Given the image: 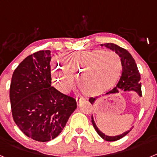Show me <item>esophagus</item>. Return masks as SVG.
I'll list each match as a JSON object with an SVG mask.
<instances>
[{
	"mask_svg": "<svg viewBox=\"0 0 157 157\" xmlns=\"http://www.w3.org/2000/svg\"><path fill=\"white\" fill-rule=\"evenodd\" d=\"M86 101V98H82V97H81V98H76V102H77V105H78L80 102H82V101Z\"/></svg>",
	"mask_w": 157,
	"mask_h": 157,
	"instance_id": "1",
	"label": "esophagus"
}]
</instances>
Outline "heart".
<instances>
[{
	"mask_svg": "<svg viewBox=\"0 0 157 157\" xmlns=\"http://www.w3.org/2000/svg\"><path fill=\"white\" fill-rule=\"evenodd\" d=\"M62 67L54 63L52 75L61 92L67 94L75 83L87 94L96 95L114 85L122 70L121 58L114 52L101 49L67 52L62 55Z\"/></svg>",
	"mask_w": 157,
	"mask_h": 157,
	"instance_id": "1",
	"label": "heart"
}]
</instances>
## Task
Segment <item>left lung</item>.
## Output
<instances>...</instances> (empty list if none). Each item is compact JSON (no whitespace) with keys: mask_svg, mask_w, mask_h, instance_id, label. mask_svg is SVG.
Returning a JSON list of instances; mask_svg holds the SVG:
<instances>
[{"mask_svg":"<svg viewBox=\"0 0 157 157\" xmlns=\"http://www.w3.org/2000/svg\"><path fill=\"white\" fill-rule=\"evenodd\" d=\"M101 46H105L106 48L111 49V50L114 51L116 53H117L120 56V57L121 58L122 68H123L122 75L120 78V81L118 82L116 86L112 89V90L106 93V94H119L120 91H134L139 97H141V83H140L141 76H140V73L138 71L135 60L134 59L133 56H131V54L128 51L126 50L125 48H121L119 45L113 44V43L101 44ZM97 98H98V97H97V98H90L89 99V101L93 105V104H94ZM92 123L97 133L103 139L108 141H117V140L120 139V138H123L125 135H127L131 130V128H130V130H127V131L123 132L121 134H119V135L109 136L105 134L102 131L99 130L98 126L96 125L93 116Z\"/></svg>","mask_w":157,"mask_h":157,"instance_id":"1","label":"left lung"}]
</instances>
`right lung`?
Here are the masks:
<instances>
[{"label":"right lung","instance_id":"add662e5","mask_svg":"<svg viewBox=\"0 0 157 157\" xmlns=\"http://www.w3.org/2000/svg\"><path fill=\"white\" fill-rule=\"evenodd\" d=\"M50 53L41 50L25 58L10 86L14 121L25 135L42 142L56 138L77 108L74 98L51 86Z\"/></svg>","mask_w":157,"mask_h":157}]
</instances>
